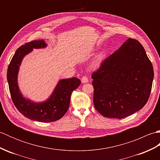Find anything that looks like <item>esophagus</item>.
<instances>
[{"label":"esophagus","instance_id":"esophagus-1","mask_svg":"<svg viewBox=\"0 0 160 160\" xmlns=\"http://www.w3.org/2000/svg\"><path fill=\"white\" fill-rule=\"evenodd\" d=\"M81 82L82 83H87L89 82V80H88V78L86 76H83L82 78H81Z\"/></svg>","mask_w":160,"mask_h":160}]
</instances>
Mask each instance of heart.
<instances>
[{
    "instance_id": "obj_1",
    "label": "heart",
    "mask_w": 160,
    "mask_h": 160,
    "mask_svg": "<svg viewBox=\"0 0 160 160\" xmlns=\"http://www.w3.org/2000/svg\"><path fill=\"white\" fill-rule=\"evenodd\" d=\"M104 59V55L103 53H100L96 57V58L93 61V62L91 64V67L93 69H97L99 67L101 64L102 63Z\"/></svg>"
}]
</instances>
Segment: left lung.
I'll list each match as a JSON object with an SVG mask.
<instances>
[{"label": "left lung", "instance_id": "1", "mask_svg": "<svg viewBox=\"0 0 160 160\" xmlns=\"http://www.w3.org/2000/svg\"><path fill=\"white\" fill-rule=\"evenodd\" d=\"M153 77L143 46L129 38L91 76L95 108L107 118L122 119L135 113L147 104Z\"/></svg>", "mask_w": 160, "mask_h": 160}]
</instances>
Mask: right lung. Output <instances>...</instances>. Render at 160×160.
<instances>
[{
  "mask_svg": "<svg viewBox=\"0 0 160 160\" xmlns=\"http://www.w3.org/2000/svg\"><path fill=\"white\" fill-rule=\"evenodd\" d=\"M47 44L43 40H33L20 46L10 62L7 78L9 92L13 104L24 116L41 122L58 120L66 113L69 107L71 95L80 86L81 81L76 78L60 80L49 99L41 103H35L24 98L18 86V73L22 60L33 49L44 48Z\"/></svg>",
  "mask_w": 160,
  "mask_h": 160,
  "instance_id": "right-lung-1",
  "label": "right lung"
}]
</instances>
